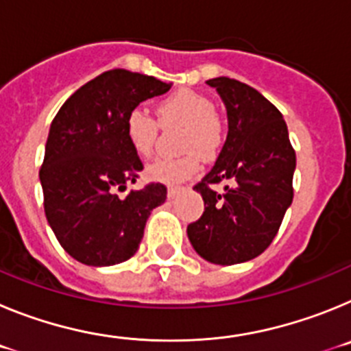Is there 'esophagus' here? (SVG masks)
I'll return each mask as SVG.
<instances>
[{
	"label": "esophagus",
	"mask_w": 351,
	"mask_h": 351,
	"mask_svg": "<svg viewBox=\"0 0 351 351\" xmlns=\"http://www.w3.org/2000/svg\"><path fill=\"white\" fill-rule=\"evenodd\" d=\"M184 188L182 186H169V191H167V195H169V198H173L176 195L179 193V191H182Z\"/></svg>",
	"instance_id": "obj_1"
}]
</instances>
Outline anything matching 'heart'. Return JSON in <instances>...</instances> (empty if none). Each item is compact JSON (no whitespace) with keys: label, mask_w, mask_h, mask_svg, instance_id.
Segmentation results:
<instances>
[{"label":"heart","mask_w":351,"mask_h":351,"mask_svg":"<svg viewBox=\"0 0 351 351\" xmlns=\"http://www.w3.org/2000/svg\"><path fill=\"white\" fill-rule=\"evenodd\" d=\"M158 123L161 126H182L176 158H156L145 167L151 181L178 184L191 179L200 170V156L213 160L219 154L226 138V125L214 110L213 101L193 89H179L156 104ZM158 123L141 108L126 114L125 133L130 145L138 156H151L158 137Z\"/></svg>","instance_id":"b5f03b06"}]
</instances>
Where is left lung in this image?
<instances>
[{
    "label": "left lung",
    "instance_id": "left-lung-1",
    "mask_svg": "<svg viewBox=\"0 0 351 351\" xmlns=\"http://www.w3.org/2000/svg\"><path fill=\"white\" fill-rule=\"evenodd\" d=\"M221 96L228 135L218 160L193 190L204 214L188 225L198 255L210 263L234 265L267 250L293 198L295 151L283 116L265 96L228 77L207 80ZM226 182V190L210 186Z\"/></svg>",
    "mask_w": 351,
    "mask_h": 351
}]
</instances>
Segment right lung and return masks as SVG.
<instances>
[{
  "label": "right lung",
  "mask_w": 351,
  "mask_h": 351,
  "mask_svg": "<svg viewBox=\"0 0 351 351\" xmlns=\"http://www.w3.org/2000/svg\"><path fill=\"white\" fill-rule=\"evenodd\" d=\"M169 89L154 77L116 68L84 84L56 114L40 169L43 209L77 262L107 267L132 258L149 214L165 202L161 182L119 193L144 169L126 138V114Z\"/></svg>",
  "instance_id": "1"
}]
</instances>
